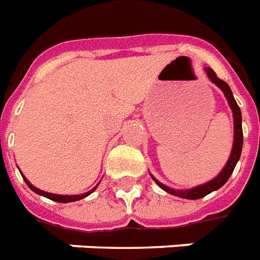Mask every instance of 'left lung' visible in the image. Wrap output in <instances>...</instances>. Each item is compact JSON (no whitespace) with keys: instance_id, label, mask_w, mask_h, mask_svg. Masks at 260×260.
Masks as SVG:
<instances>
[{"instance_id":"left-lung-1","label":"left lung","mask_w":260,"mask_h":260,"mask_svg":"<svg viewBox=\"0 0 260 260\" xmlns=\"http://www.w3.org/2000/svg\"><path fill=\"white\" fill-rule=\"evenodd\" d=\"M205 73L206 75H208V78L210 79V82L214 83V85L224 93L226 101H228V105H230L231 110H232V114H234V144H232V150H231L228 162L225 163L224 169H222V170L218 173V175H216L213 179H210V181L205 182V183H202V185L194 186L191 189H173L170 186L163 185L162 182H159L152 174H150L151 178L155 181V183H156L160 189L165 190L166 193L173 194L175 197L186 198V200H198V198L205 197V196H208V194L214 191V190L220 189V187L230 179L231 174L234 173L235 167H236V163H238L239 159H240L243 148L242 112H240V108H239L238 102L235 101L232 90L228 86V83L224 82V81H221V79H218L217 77H216V73H214L212 69L205 67Z\"/></svg>"}]
</instances>
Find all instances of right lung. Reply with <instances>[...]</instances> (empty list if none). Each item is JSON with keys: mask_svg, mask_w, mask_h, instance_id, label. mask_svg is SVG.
<instances>
[{"mask_svg": "<svg viewBox=\"0 0 260 260\" xmlns=\"http://www.w3.org/2000/svg\"><path fill=\"white\" fill-rule=\"evenodd\" d=\"M21 175H22V174H21ZM22 178H24V181H25V183L28 185V187H29L32 191H35V193L39 194V196H43V197L50 198V200H52V201H56V202H74V201H78V200H82V198L87 197V196H90V194L93 193L94 190L97 189V186L100 185V182H98L97 185L94 186L93 189L89 190V191H86V193H83V194H77V196H62V194L48 193V191H44V190L38 189V187L32 185V183H30V182L28 181V179H26L24 175H22Z\"/></svg>", "mask_w": 260, "mask_h": 260, "instance_id": "1", "label": "right lung"}]
</instances>
